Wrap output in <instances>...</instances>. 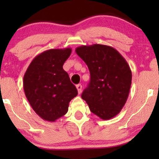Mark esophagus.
<instances>
[{
    "label": "esophagus",
    "mask_w": 159,
    "mask_h": 159,
    "mask_svg": "<svg viewBox=\"0 0 159 159\" xmlns=\"http://www.w3.org/2000/svg\"><path fill=\"white\" fill-rule=\"evenodd\" d=\"M76 88H77V91H78V93H79V94H80V93H81V92H82V85L80 84H77V85H76Z\"/></svg>",
    "instance_id": "obj_1"
}]
</instances>
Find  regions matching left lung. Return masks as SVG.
<instances>
[{
  "label": "left lung",
  "mask_w": 159,
  "mask_h": 159,
  "mask_svg": "<svg viewBox=\"0 0 159 159\" xmlns=\"http://www.w3.org/2000/svg\"><path fill=\"white\" fill-rule=\"evenodd\" d=\"M76 53L88 65L90 81L82 94L91 112L103 120L116 116L129 95L132 71L114 48L93 44L77 47Z\"/></svg>",
  "instance_id": "1"
}]
</instances>
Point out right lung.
<instances>
[{
  "mask_svg": "<svg viewBox=\"0 0 159 159\" xmlns=\"http://www.w3.org/2000/svg\"><path fill=\"white\" fill-rule=\"evenodd\" d=\"M71 53L70 48L47 50L36 56L23 79L25 95L40 118L55 121L68 111L69 102L78 94L63 65Z\"/></svg>",
  "mask_w": 159,
  "mask_h": 159,
  "instance_id": "add662e5",
  "label": "right lung"
}]
</instances>
